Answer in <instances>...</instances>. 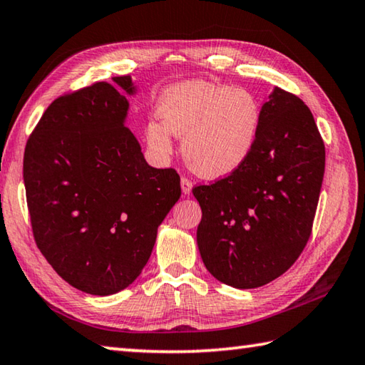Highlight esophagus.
<instances>
[{
    "label": "esophagus",
    "mask_w": 365,
    "mask_h": 365,
    "mask_svg": "<svg viewBox=\"0 0 365 365\" xmlns=\"http://www.w3.org/2000/svg\"><path fill=\"white\" fill-rule=\"evenodd\" d=\"M181 189H182V194H185V195L190 194V190H192V181L189 180V178H185V176L181 178Z\"/></svg>",
    "instance_id": "1"
}]
</instances>
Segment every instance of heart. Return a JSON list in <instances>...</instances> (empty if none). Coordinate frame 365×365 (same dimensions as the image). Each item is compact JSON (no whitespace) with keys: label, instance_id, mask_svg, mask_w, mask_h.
Masks as SVG:
<instances>
[{"label":"heart","instance_id":"heart-1","mask_svg":"<svg viewBox=\"0 0 365 365\" xmlns=\"http://www.w3.org/2000/svg\"><path fill=\"white\" fill-rule=\"evenodd\" d=\"M162 120L144 128L155 153H173V135L184 138V157L203 178H222L252 153L260 127V105L245 88L187 81L162 95Z\"/></svg>","mask_w":365,"mask_h":365}]
</instances>
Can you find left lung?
I'll use <instances>...</instances> for the list:
<instances>
[{"label": "left lung", "instance_id": "8db88e82", "mask_svg": "<svg viewBox=\"0 0 365 365\" xmlns=\"http://www.w3.org/2000/svg\"><path fill=\"white\" fill-rule=\"evenodd\" d=\"M326 148L310 109L274 88L260 109L252 153L212 184L195 185L197 243L216 279L252 289L289 270L312 235Z\"/></svg>", "mask_w": 365, "mask_h": 365}]
</instances>
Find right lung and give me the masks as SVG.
<instances>
[{
  "label": "right lung",
  "instance_id": "add662e5",
  "mask_svg": "<svg viewBox=\"0 0 365 365\" xmlns=\"http://www.w3.org/2000/svg\"><path fill=\"white\" fill-rule=\"evenodd\" d=\"M135 92L132 76H115ZM128 101L108 82L53 100L25 146L34 242L76 289H125L148 264L157 227L181 197L175 168H153L125 127Z\"/></svg>",
  "mask_w": 365,
  "mask_h": 365
}]
</instances>
